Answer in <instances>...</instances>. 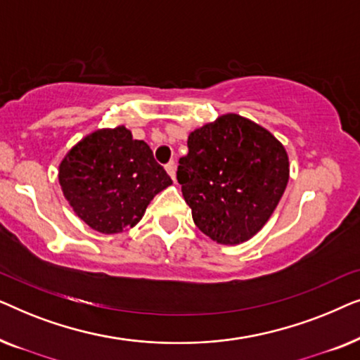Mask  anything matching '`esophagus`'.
I'll list each match as a JSON object with an SVG mask.
<instances>
[{"instance_id": "esophagus-1", "label": "esophagus", "mask_w": 360, "mask_h": 360, "mask_svg": "<svg viewBox=\"0 0 360 360\" xmlns=\"http://www.w3.org/2000/svg\"><path fill=\"white\" fill-rule=\"evenodd\" d=\"M165 170H167V174H169V175L172 176V180H175V170H176V165H175V162H174V160L169 162V164L165 165Z\"/></svg>"}]
</instances>
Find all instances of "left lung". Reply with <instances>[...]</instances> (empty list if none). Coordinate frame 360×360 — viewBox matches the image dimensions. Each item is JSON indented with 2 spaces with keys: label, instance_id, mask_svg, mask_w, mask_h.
<instances>
[{
  "label": "left lung",
  "instance_id": "8db88e82",
  "mask_svg": "<svg viewBox=\"0 0 360 360\" xmlns=\"http://www.w3.org/2000/svg\"><path fill=\"white\" fill-rule=\"evenodd\" d=\"M179 164L176 180L195 224L224 245L243 244L264 228L290 179L282 142L236 112L190 132Z\"/></svg>",
  "mask_w": 360,
  "mask_h": 360
}]
</instances>
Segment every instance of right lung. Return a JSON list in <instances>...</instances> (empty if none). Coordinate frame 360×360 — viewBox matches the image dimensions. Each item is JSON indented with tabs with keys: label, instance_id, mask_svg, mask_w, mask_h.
Masks as SVG:
<instances>
[{
	"label": "right lung",
	"instance_id": "add662e5",
	"mask_svg": "<svg viewBox=\"0 0 360 360\" xmlns=\"http://www.w3.org/2000/svg\"><path fill=\"white\" fill-rule=\"evenodd\" d=\"M58 184L78 218L98 233L117 234L139 223L172 179L144 141L117 126L78 141L58 165Z\"/></svg>",
	"mask_w": 360,
	"mask_h": 360
}]
</instances>
